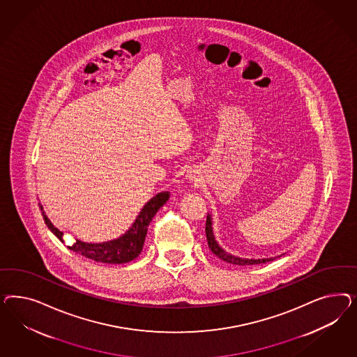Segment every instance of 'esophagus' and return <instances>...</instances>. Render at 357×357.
Listing matches in <instances>:
<instances>
[{"label": "esophagus", "mask_w": 357, "mask_h": 357, "mask_svg": "<svg viewBox=\"0 0 357 357\" xmlns=\"http://www.w3.org/2000/svg\"><path fill=\"white\" fill-rule=\"evenodd\" d=\"M187 176H188V179L191 181V182H197L199 181V175H197V173L196 172H192V170H190L188 172V174H187Z\"/></svg>", "instance_id": "esophagus-1"}]
</instances>
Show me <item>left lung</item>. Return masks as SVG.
I'll list each match as a JSON object with an SVG mask.
<instances>
[{
    "instance_id": "1",
    "label": "left lung",
    "mask_w": 357,
    "mask_h": 357,
    "mask_svg": "<svg viewBox=\"0 0 357 357\" xmlns=\"http://www.w3.org/2000/svg\"><path fill=\"white\" fill-rule=\"evenodd\" d=\"M213 222H212V216L208 213V216H206V241H208V246H209V249L211 251L218 257L220 259L224 260V261H227V263H230V264H237V266H251V264H260V263H267V261H271V260L276 259V257H273V258H261V259H249V258H241V257H237V255H233V254H230V252H227L225 250L222 249L220 245H218V242L216 241V238H215V234H213ZM281 257V255H279Z\"/></svg>"
}]
</instances>
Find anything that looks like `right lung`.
<instances>
[{
	"mask_svg": "<svg viewBox=\"0 0 357 357\" xmlns=\"http://www.w3.org/2000/svg\"><path fill=\"white\" fill-rule=\"evenodd\" d=\"M169 197H170L169 191H163V192L153 196L151 200L142 206L139 216L136 217L132 227L123 236H120L116 239L100 242V243H87V242H82V241L77 239L72 246H68V248L73 250L77 254L85 257L87 259L107 263V264H124L130 260L136 259L144 248V242H145V237L148 233V227H149L153 217L163 204H166ZM39 206H40L42 213H43L44 222L47 224L48 229L54 233L56 237L63 241L64 233L54 227V224L50 221V218L45 216L42 204H39Z\"/></svg>",
	"mask_w": 357,
	"mask_h": 357,
	"instance_id": "obj_1",
	"label": "right lung"
}]
</instances>
